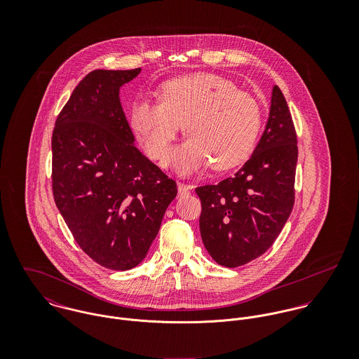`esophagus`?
<instances>
[{
    "instance_id": "34e87169",
    "label": "esophagus",
    "mask_w": 359,
    "mask_h": 359,
    "mask_svg": "<svg viewBox=\"0 0 359 359\" xmlns=\"http://www.w3.org/2000/svg\"><path fill=\"white\" fill-rule=\"evenodd\" d=\"M191 189H192V185H188V184H184V182H178V195L180 196L188 195Z\"/></svg>"
}]
</instances>
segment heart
I'll list each match as a JSON object with an SVG mask.
<instances>
[{
    "mask_svg": "<svg viewBox=\"0 0 359 359\" xmlns=\"http://www.w3.org/2000/svg\"><path fill=\"white\" fill-rule=\"evenodd\" d=\"M158 101L133 103L130 128L151 158L163 164L181 124L188 138L174 149L170 160L182 174L215 170L243 163L256 147L261 109L248 93L217 74L194 73L164 81Z\"/></svg>",
    "mask_w": 359,
    "mask_h": 359,
    "instance_id": "heart-1",
    "label": "heart"
}]
</instances>
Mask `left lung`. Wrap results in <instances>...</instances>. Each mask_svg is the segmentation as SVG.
<instances>
[{
    "instance_id": "1",
    "label": "left lung",
    "mask_w": 359,
    "mask_h": 359,
    "mask_svg": "<svg viewBox=\"0 0 359 359\" xmlns=\"http://www.w3.org/2000/svg\"><path fill=\"white\" fill-rule=\"evenodd\" d=\"M297 137L278 86L256 149L243 167L217 185L196 188L205 250L219 265L236 268L264 255L294 205Z\"/></svg>"
}]
</instances>
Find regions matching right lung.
<instances>
[{
  "mask_svg": "<svg viewBox=\"0 0 359 359\" xmlns=\"http://www.w3.org/2000/svg\"><path fill=\"white\" fill-rule=\"evenodd\" d=\"M133 70H94L52 134L53 199L77 245L104 268L137 266L177 196V184L135 147L120 102Z\"/></svg>",
  "mask_w": 359,
  "mask_h": 359,
  "instance_id": "right-lung-1",
  "label": "right lung"
}]
</instances>
